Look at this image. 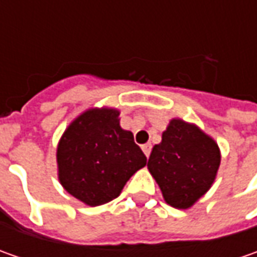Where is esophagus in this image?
Here are the masks:
<instances>
[{
    "mask_svg": "<svg viewBox=\"0 0 257 257\" xmlns=\"http://www.w3.org/2000/svg\"><path fill=\"white\" fill-rule=\"evenodd\" d=\"M142 150H143V153L146 154V157H149L150 156V152H152V144L150 143H146L142 146Z\"/></svg>",
    "mask_w": 257,
    "mask_h": 257,
    "instance_id": "obj_1",
    "label": "esophagus"
}]
</instances>
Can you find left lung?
<instances>
[{
  "instance_id": "obj_1",
  "label": "left lung",
  "mask_w": 257,
  "mask_h": 257,
  "mask_svg": "<svg viewBox=\"0 0 257 257\" xmlns=\"http://www.w3.org/2000/svg\"><path fill=\"white\" fill-rule=\"evenodd\" d=\"M220 149L199 125L172 118L149 157L147 169L159 184L164 202L190 209L216 180Z\"/></svg>"
}]
</instances>
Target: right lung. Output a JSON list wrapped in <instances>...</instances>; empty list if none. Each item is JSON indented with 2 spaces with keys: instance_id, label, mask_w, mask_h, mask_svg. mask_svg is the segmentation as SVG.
Listing matches in <instances>:
<instances>
[{
  "instance_id": "obj_1",
  "label": "right lung",
  "mask_w": 257,
  "mask_h": 257,
  "mask_svg": "<svg viewBox=\"0 0 257 257\" xmlns=\"http://www.w3.org/2000/svg\"><path fill=\"white\" fill-rule=\"evenodd\" d=\"M147 159L132 132L120 125V110L91 107L77 115L57 144L58 180L87 206L118 197Z\"/></svg>"
}]
</instances>
